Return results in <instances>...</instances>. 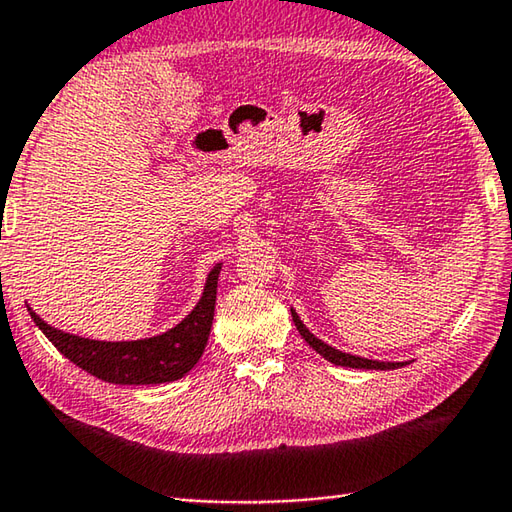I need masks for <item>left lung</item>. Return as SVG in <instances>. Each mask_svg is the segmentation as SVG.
Returning <instances> with one entry per match:
<instances>
[{"instance_id":"left-lung-1","label":"left lung","mask_w":512,"mask_h":512,"mask_svg":"<svg viewBox=\"0 0 512 512\" xmlns=\"http://www.w3.org/2000/svg\"><path fill=\"white\" fill-rule=\"evenodd\" d=\"M291 316H293V323H296L298 332L302 339H305L309 343V348H314L320 357L332 361L334 366H343V368H363V370H395V368H402L406 366L404 361H375V359H363V357H354V354H348V352H341L332 348V345L323 343L320 339H316L314 334L309 332V329L305 327V323L298 318L296 309H291Z\"/></svg>"}]
</instances>
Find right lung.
Here are the masks:
<instances>
[{
    "label": "right lung",
    "instance_id": "1",
    "mask_svg": "<svg viewBox=\"0 0 512 512\" xmlns=\"http://www.w3.org/2000/svg\"><path fill=\"white\" fill-rule=\"evenodd\" d=\"M219 271L221 264H216L207 275L203 296L192 314L180 320L176 327H171L169 332L151 336V339L117 343L92 341L47 325L31 307L29 314L33 323L42 329V334L56 345L58 352L90 375L108 381V384H167V381L185 377L203 357L212 329Z\"/></svg>",
    "mask_w": 512,
    "mask_h": 512
}]
</instances>
